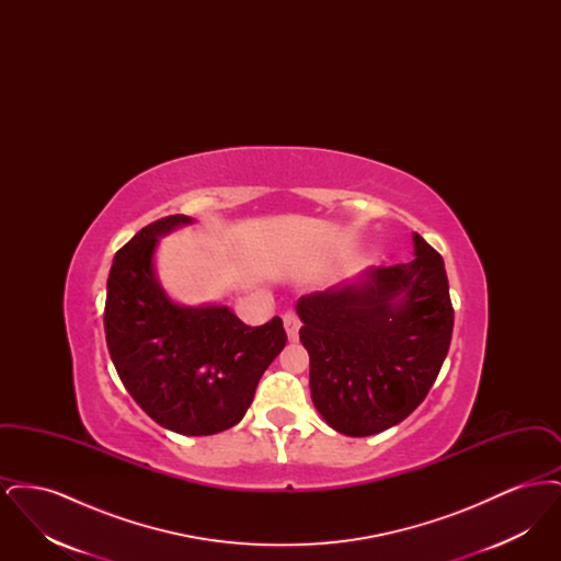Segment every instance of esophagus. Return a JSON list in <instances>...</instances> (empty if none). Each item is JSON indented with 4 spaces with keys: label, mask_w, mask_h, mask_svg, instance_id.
I'll return each instance as SVG.
<instances>
[{
    "label": "esophagus",
    "mask_w": 561,
    "mask_h": 561,
    "mask_svg": "<svg viewBox=\"0 0 561 561\" xmlns=\"http://www.w3.org/2000/svg\"><path fill=\"white\" fill-rule=\"evenodd\" d=\"M284 328H286V334H288V339H290V341H296V339H298L300 320H298V316H296L294 311H288V313L284 316Z\"/></svg>",
    "instance_id": "obj_1"
}]
</instances>
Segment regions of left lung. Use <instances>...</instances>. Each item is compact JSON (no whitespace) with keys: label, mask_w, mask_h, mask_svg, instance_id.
I'll list each match as a JSON object with an SVG mask.
<instances>
[{"label":"left lung","mask_w":561,"mask_h":561,"mask_svg":"<svg viewBox=\"0 0 561 561\" xmlns=\"http://www.w3.org/2000/svg\"><path fill=\"white\" fill-rule=\"evenodd\" d=\"M412 243L414 261L366 268L296 302L311 400L348 437L380 433L412 414L450 348L444 261L419 233Z\"/></svg>","instance_id":"obj_1"}]
</instances>
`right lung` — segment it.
Here are the masks:
<instances>
[{"mask_svg":"<svg viewBox=\"0 0 561 561\" xmlns=\"http://www.w3.org/2000/svg\"><path fill=\"white\" fill-rule=\"evenodd\" d=\"M191 222L185 214L165 216L117 250L105 334L124 387L158 425L214 435L240 423L288 339L279 318L252 328L227 305L188 307L165 293L156 271L158 245Z\"/></svg>","mask_w":561,"mask_h":561,"instance_id":"obj_1","label":"right lung"}]
</instances>
